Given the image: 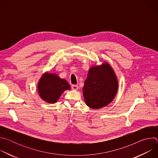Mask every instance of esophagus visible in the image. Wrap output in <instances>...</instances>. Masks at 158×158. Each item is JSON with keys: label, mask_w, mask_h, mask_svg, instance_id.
<instances>
[{"label": "esophagus", "mask_w": 158, "mask_h": 158, "mask_svg": "<svg viewBox=\"0 0 158 158\" xmlns=\"http://www.w3.org/2000/svg\"><path fill=\"white\" fill-rule=\"evenodd\" d=\"M72 89L73 90H75V91H77V90L78 89V86L77 85H72Z\"/></svg>", "instance_id": "34e87169"}]
</instances>
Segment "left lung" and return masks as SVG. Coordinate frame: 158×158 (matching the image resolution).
<instances>
[{
	"label": "left lung",
	"mask_w": 158,
	"mask_h": 158,
	"mask_svg": "<svg viewBox=\"0 0 158 158\" xmlns=\"http://www.w3.org/2000/svg\"><path fill=\"white\" fill-rule=\"evenodd\" d=\"M118 85L117 76L108 62L91 67L82 88L86 105L94 109L107 106L114 99Z\"/></svg>",
	"instance_id": "8db88e82"
}]
</instances>
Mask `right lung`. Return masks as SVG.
Listing matches in <instances>:
<instances>
[{"instance_id":"obj_1","label":"right lung","mask_w":158,"mask_h":158,"mask_svg":"<svg viewBox=\"0 0 158 158\" xmlns=\"http://www.w3.org/2000/svg\"><path fill=\"white\" fill-rule=\"evenodd\" d=\"M71 86L65 79L60 78L56 73H44L37 84V91L40 98L48 103H56L61 94Z\"/></svg>"}]
</instances>
